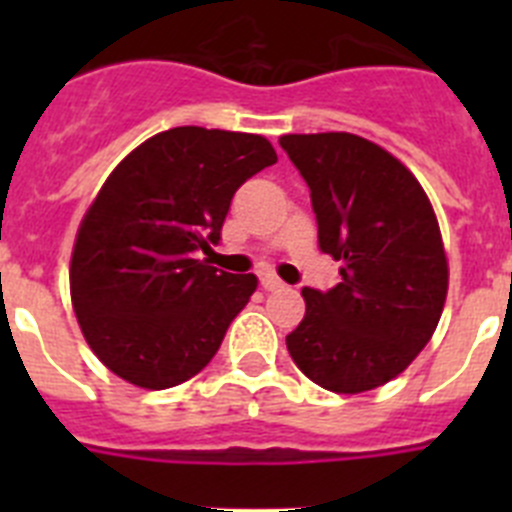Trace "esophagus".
Instances as JSON below:
<instances>
[{
	"label": "esophagus",
	"mask_w": 512,
	"mask_h": 512,
	"mask_svg": "<svg viewBox=\"0 0 512 512\" xmlns=\"http://www.w3.org/2000/svg\"><path fill=\"white\" fill-rule=\"evenodd\" d=\"M261 287L269 289V292H279V289H284L287 284H284L277 274H269V271H266V274H261Z\"/></svg>",
	"instance_id": "1"
}]
</instances>
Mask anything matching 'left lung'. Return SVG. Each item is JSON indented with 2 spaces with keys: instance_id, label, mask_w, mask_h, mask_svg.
Listing matches in <instances>:
<instances>
[{
  "instance_id": "8db88e82",
  "label": "left lung",
  "mask_w": 512,
  "mask_h": 512,
  "mask_svg": "<svg viewBox=\"0 0 512 512\" xmlns=\"http://www.w3.org/2000/svg\"><path fill=\"white\" fill-rule=\"evenodd\" d=\"M279 146L310 187L320 251L343 264L328 292L302 289L307 310L287 351L325 390H374L408 369L441 318L449 266L433 207L372 140L282 135Z\"/></svg>"
}]
</instances>
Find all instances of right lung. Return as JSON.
Instances as JSON below:
<instances>
[{"label": "right lung", "mask_w": 512, "mask_h": 512, "mask_svg": "<svg viewBox=\"0 0 512 512\" xmlns=\"http://www.w3.org/2000/svg\"><path fill=\"white\" fill-rule=\"evenodd\" d=\"M271 164L261 135L187 125L148 138L107 176L76 235L71 302L110 372L166 390L210 364L256 277L197 253L220 243L233 194Z\"/></svg>", "instance_id": "obj_1"}]
</instances>
